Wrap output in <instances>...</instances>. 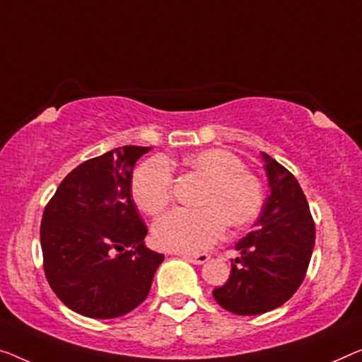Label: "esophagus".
Wrapping results in <instances>:
<instances>
[{"instance_id": "esophagus-1", "label": "esophagus", "mask_w": 362, "mask_h": 362, "mask_svg": "<svg viewBox=\"0 0 362 362\" xmlns=\"http://www.w3.org/2000/svg\"><path fill=\"white\" fill-rule=\"evenodd\" d=\"M183 258H185V260H188L190 263H195V265H203L204 262H208L209 255H208V253H185Z\"/></svg>"}]
</instances>
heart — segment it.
I'll return each mask as SVG.
<instances>
[{
  "label": "heart",
  "instance_id": "1",
  "mask_svg": "<svg viewBox=\"0 0 362 362\" xmlns=\"http://www.w3.org/2000/svg\"><path fill=\"white\" fill-rule=\"evenodd\" d=\"M182 164L206 180L198 209H174L154 224L153 235L160 249L202 252L218 242L229 228L252 223L265 202L263 183L235 154L204 149L188 154ZM132 195L138 208L158 216L174 197V174L163 158H151L134 170Z\"/></svg>",
  "mask_w": 362,
  "mask_h": 362
}]
</instances>
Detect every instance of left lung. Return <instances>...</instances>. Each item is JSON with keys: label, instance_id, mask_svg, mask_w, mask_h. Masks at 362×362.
Here are the masks:
<instances>
[{"label": "left lung", "instance_id": "8db88e82", "mask_svg": "<svg viewBox=\"0 0 362 362\" xmlns=\"http://www.w3.org/2000/svg\"><path fill=\"white\" fill-rule=\"evenodd\" d=\"M269 195L255 229L235 244L229 279L213 296L237 315L265 314L293 298L305 278L315 244V223L299 182L263 153Z\"/></svg>", "mask_w": 362, "mask_h": 362}]
</instances>
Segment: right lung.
Instances as JSON below:
<instances>
[{"label": "right lung", "mask_w": 362, "mask_h": 362, "mask_svg": "<svg viewBox=\"0 0 362 362\" xmlns=\"http://www.w3.org/2000/svg\"><path fill=\"white\" fill-rule=\"evenodd\" d=\"M149 149L117 148L79 164L43 209V272L58 299L81 315L132 312L164 260L144 247L148 229L132 199L133 167Z\"/></svg>", "instance_id": "obj_1"}]
</instances>
